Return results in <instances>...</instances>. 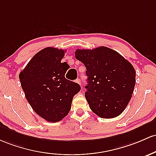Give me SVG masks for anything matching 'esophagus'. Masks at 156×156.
I'll return each instance as SVG.
<instances>
[{"mask_svg":"<svg viewBox=\"0 0 156 156\" xmlns=\"http://www.w3.org/2000/svg\"><path fill=\"white\" fill-rule=\"evenodd\" d=\"M76 82H77V83H79V84H80V85H81V79H80V78H78V79H77V80H76Z\"/></svg>","mask_w":156,"mask_h":156,"instance_id":"34e87169","label":"esophagus"}]
</instances>
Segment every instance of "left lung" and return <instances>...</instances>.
<instances>
[{
  "label": "left lung",
  "mask_w": 156,
  "mask_h": 156,
  "mask_svg": "<svg viewBox=\"0 0 156 156\" xmlns=\"http://www.w3.org/2000/svg\"><path fill=\"white\" fill-rule=\"evenodd\" d=\"M75 54L87 68L85 97L92 112L103 119H112L122 113L136 84L133 65L106 47L77 49Z\"/></svg>",
  "instance_id": "8db88e82"
}]
</instances>
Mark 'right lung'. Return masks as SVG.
Masks as SVG:
<instances>
[{"instance_id":"right-lung-1","label":"right lung","mask_w":156,"mask_h":156,"mask_svg":"<svg viewBox=\"0 0 156 156\" xmlns=\"http://www.w3.org/2000/svg\"><path fill=\"white\" fill-rule=\"evenodd\" d=\"M65 51L47 47L39 51L20 73L19 79L26 98L39 116L58 122L67 115L78 83L66 79L69 66L61 63Z\"/></svg>"}]
</instances>
